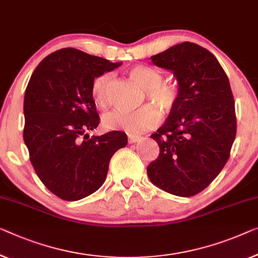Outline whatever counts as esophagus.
<instances>
[{"instance_id": "obj_1", "label": "esophagus", "mask_w": 258, "mask_h": 258, "mask_svg": "<svg viewBox=\"0 0 258 258\" xmlns=\"http://www.w3.org/2000/svg\"><path fill=\"white\" fill-rule=\"evenodd\" d=\"M138 140H139V137L128 134V144H134V142H137Z\"/></svg>"}]
</instances>
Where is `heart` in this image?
Instances as JSON below:
<instances>
[{
	"label": "heart",
	"mask_w": 258,
	"mask_h": 258,
	"mask_svg": "<svg viewBox=\"0 0 258 258\" xmlns=\"http://www.w3.org/2000/svg\"><path fill=\"white\" fill-rule=\"evenodd\" d=\"M130 76L146 89L147 97L164 111L171 110L177 101V89L172 84L163 83V75L155 68L148 66L133 67ZM111 74L98 76L92 84V99L96 105L103 107L107 102V88ZM161 120V112L155 105L147 104L134 111L114 109L102 118V125L106 130H121L132 136L152 130Z\"/></svg>",
	"instance_id": "heart-1"
}]
</instances>
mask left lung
I'll use <instances>...</instances> for the list:
<instances>
[{
    "label": "left lung",
    "instance_id": "obj_1",
    "mask_svg": "<svg viewBox=\"0 0 258 258\" xmlns=\"http://www.w3.org/2000/svg\"><path fill=\"white\" fill-rule=\"evenodd\" d=\"M174 74L177 101L151 136L160 155L149 163L151 182L168 194L190 197L222 170L236 136L235 104L227 75L212 53L184 41L151 56Z\"/></svg>",
    "mask_w": 258,
    "mask_h": 258
}]
</instances>
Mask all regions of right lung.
Instances as JSON below:
<instances>
[{"label":"right lung","instance_id":"add662e5","mask_svg":"<svg viewBox=\"0 0 258 258\" xmlns=\"http://www.w3.org/2000/svg\"><path fill=\"white\" fill-rule=\"evenodd\" d=\"M121 62L76 48H61L34 69L24 96V142L38 177L63 201H80L104 183L111 157L127 136L111 131L89 137L99 124L94 80Z\"/></svg>","mask_w":258,"mask_h":258}]
</instances>
